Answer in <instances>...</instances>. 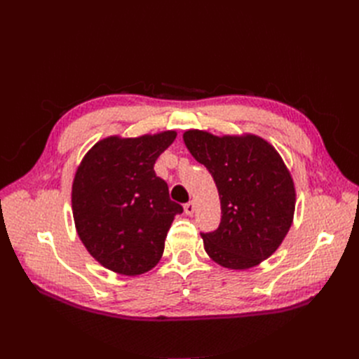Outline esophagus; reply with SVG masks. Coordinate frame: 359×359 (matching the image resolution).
<instances>
[{
  "label": "esophagus",
  "mask_w": 359,
  "mask_h": 359,
  "mask_svg": "<svg viewBox=\"0 0 359 359\" xmlns=\"http://www.w3.org/2000/svg\"><path fill=\"white\" fill-rule=\"evenodd\" d=\"M184 212H186L187 215H191L194 212V202L193 201H190V202L184 205Z\"/></svg>",
  "instance_id": "34e87169"
}]
</instances>
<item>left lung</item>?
Returning a JSON list of instances; mask_svg holds the SVG:
<instances>
[{"label":"left lung","mask_w":359,"mask_h":359,"mask_svg":"<svg viewBox=\"0 0 359 359\" xmlns=\"http://www.w3.org/2000/svg\"><path fill=\"white\" fill-rule=\"evenodd\" d=\"M190 154L210 170L219 190L222 222L201 233L205 252L219 265L248 269L283 243L295 212V184L283 158L256 135H182Z\"/></svg>","instance_id":"left-lung-1"}]
</instances>
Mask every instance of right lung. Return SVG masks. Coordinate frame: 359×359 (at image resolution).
<instances>
[{"label":"right lung","instance_id":"add662e5","mask_svg":"<svg viewBox=\"0 0 359 359\" xmlns=\"http://www.w3.org/2000/svg\"><path fill=\"white\" fill-rule=\"evenodd\" d=\"M177 137L166 130L139 137L99 140L76 169L72 210L78 235L104 268L139 276L161 259L173 217L168 184L154 172L158 156Z\"/></svg>","mask_w":359,"mask_h":359}]
</instances>
